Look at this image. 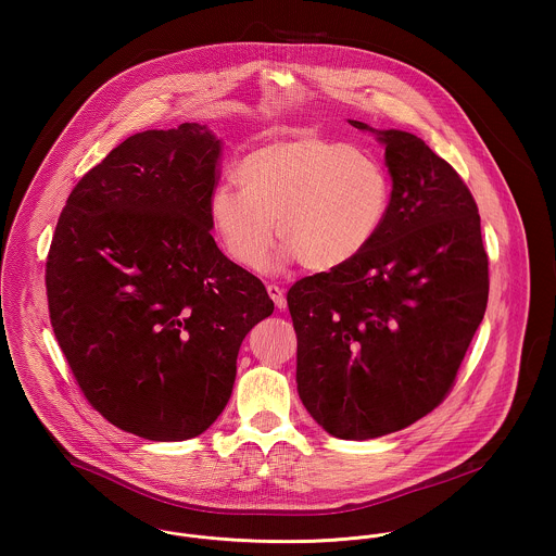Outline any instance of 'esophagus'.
<instances>
[{
    "instance_id": "1",
    "label": "esophagus",
    "mask_w": 556,
    "mask_h": 556,
    "mask_svg": "<svg viewBox=\"0 0 556 556\" xmlns=\"http://www.w3.org/2000/svg\"><path fill=\"white\" fill-rule=\"evenodd\" d=\"M267 293H269V298L274 300V304H276L278 311H285V308H287V298H285V291H282L280 287L267 285Z\"/></svg>"
}]
</instances>
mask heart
Listing matches in <instances>:
<instances>
[{"label":"heart","mask_w":556,"mask_h":556,"mask_svg":"<svg viewBox=\"0 0 556 556\" xmlns=\"http://www.w3.org/2000/svg\"><path fill=\"white\" fill-rule=\"evenodd\" d=\"M238 188L218 184L207 199L210 223L225 252L258 269L276 238L282 256L329 271L357 258L377 238L390 205V179L372 154L293 132L248 152Z\"/></svg>","instance_id":"1"}]
</instances>
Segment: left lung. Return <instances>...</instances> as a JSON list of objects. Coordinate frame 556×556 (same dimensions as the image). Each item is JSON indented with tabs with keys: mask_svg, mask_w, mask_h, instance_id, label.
Returning <instances> with one entry per match:
<instances>
[{
	"mask_svg": "<svg viewBox=\"0 0 556 556\" xmlns=\"http://www.w3.org/2000/svg\"><path fill=\"white\" fill-rule=\"evenodd\" d=\"M386 148L392 197L372 243L346 265L298 280L287 304L298 333V392L318 426L366 441L443 402L488 304V256L460 175L404 130Z\"/></svg>",
	"mask_w": 556,
	"mask_h": 556,
	"instance_id": "left-lung-1",
	"label": "left lung"
}]
</instances>
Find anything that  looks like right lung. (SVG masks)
I'll return each mask as SVG.
<instances>
[{
  "label": "right lung",
  "mask_w": 556,
  "mask_h": 556,
  "mask_svg": "<svg viewBox=\"0 0 556 556\" xmlns=\"http://www.w3.org/2000/svg\"><path fill=\"white\" fill-rule=\"evenodd\" d=\"M220 152L201 124L128 137L80 177L47 258L51 325L83 396L150 441L218 419L241 340L274 313L212 238Z\"/></svg>",
  "instance_id": "right-lung-1"
}]
</instances>
